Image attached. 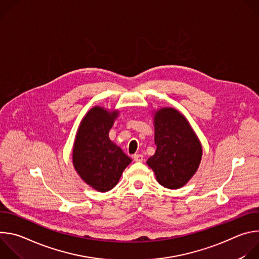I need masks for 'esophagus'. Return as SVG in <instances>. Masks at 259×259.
I'll return each instance as SVG.
<instances>
[{
    "instance_id": "34e87169",
    "label": "esophagus",
    "mask_w": 259,
    "mask_h": 259,
    "mask_svg": "<svg viewBox=\"0 0 259 259\" xmlns=\"http://www.w3.org/2000/svg\"><path fill=\"white\" fill-rule=\"evenodd\" d=\"M133 159L135 162H142L143 161V156L140 155V154H135L133 156Z\"/></svg>"
}]
</instances>
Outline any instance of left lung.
I'll list each match as a JSON object with an SVG mask.
<instances>
[{"label": "left lung", "mask_w": 259, "mask_h": 259, "mask_svg": "<svg viewBox=\"0 0 259 259\" xmlns=\"http://www.w3.org/2000/svg\"><path fill=\"white\" fill-rule=\"evenodd\" d=\"M156 153L147 160L161 186L176 190L196 173L202 146L189 122L174 108H162L155 115Z\"/></svg>", "instance_id": "8db88e82"}]
</instances>
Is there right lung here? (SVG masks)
Segmentation results:
<instances>
[{"label":"right lung","mask_w":259,"mask_h":259,"mask_svg":"<svg viewBox=\"0 0 259 259\" xmlns=\"http://www.w3.org/2000/svg\"><path fill=\"white\" fill-rule=\"evenodd\" d=\"M117 116L118 112H107L99 106L90 109L73 145V166L81 178L99 192L112 190L131 162L108 137Z\"/></svg>","instance_id":"obj_1"}]
</instances>
